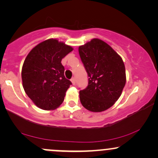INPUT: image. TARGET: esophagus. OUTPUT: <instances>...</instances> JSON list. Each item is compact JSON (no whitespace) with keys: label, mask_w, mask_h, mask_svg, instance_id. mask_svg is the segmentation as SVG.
<instances>
[{"label":"esophagus","mask_w":158,"mask_h":158,"mask_svg":"<svg viewBox=\"0 0 158 158\" xmlns=\"http://www.w3.org/2000/svg\"><path fill=\"white\" fill-rule=\"evenodd\" d=\"M71 82L73 85L76 84V80H75V79H74V78H72V79H71Z\"/></svg>","instance_id":"obj_1"}]
</instances>
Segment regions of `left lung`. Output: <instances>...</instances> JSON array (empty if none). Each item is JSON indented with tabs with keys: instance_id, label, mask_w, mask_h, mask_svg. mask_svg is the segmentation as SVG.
Returning <instances> with one entry per match:
<instances>
[{
	"instance_id": "8db88e82",
	"label": "left lung",
	"mask_w": 158,
	"mask_h": 158,
	"mask_svg": "<svg viewBox=\"0 0 158 158\" xmlns=\"http://www.w3.org/2000/svg\"><path fill=\"white\" fill-rule=\"evenodd\" d=\"M79 53L88 76V86L79 91L81 105L92 112L108 109L120 97L126 85L122 58L98 39L79 47Z\"/></svg>"
}]
</instances>
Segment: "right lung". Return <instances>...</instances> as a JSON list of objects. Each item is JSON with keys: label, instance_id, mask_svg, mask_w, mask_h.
<instances>
[{"label": "right lung", "instance_id": "right-lung-1", "mask_svg": "<svg viewBox=\"0 0 158 158\" xmlns=\"http://www.w3.org/2000/svg\"><path fill=\"white\" fill-rule=\"evenodd\" d=\"M73 48L50 39L36 45L25 59L21 71L23 88L36 106L54 110L64 99L71 81L65 78L61 59Z\"/></svg>", "mask_w": 158, "mask_h": 158}]
</instances>
